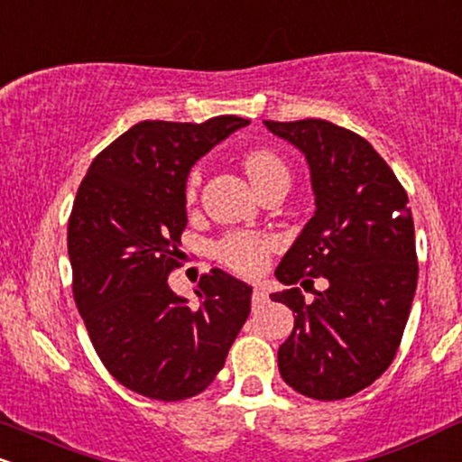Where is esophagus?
<instances>
[{
    "label": "esophagus",
    "mask_w": 462,
    "mask_h": 462,
    "mask_svg": "<svg viewBox=\"0 0 462 462\" xmlns=\"http://www.w3.org/2000/svg\"><path fill=\"white\" fill-rule=\"evenodd\" d=\"M266 299H269V294H266V288L264 286H254L252 303L254 305H263V303H266Z\"/></svg>",
    "instance_id": "esophagus-1"
}]
</instances>
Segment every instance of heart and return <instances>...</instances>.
I'll list each match as a JSON object with an SVG mask.
<instances>
[{
	"label": "heart",
	"mask_w": 462,
	"mask_h": 462,
	"mask_svg": "<svg viewBox=\"0 0 462 462\" xmlns=\"http://www.w3.org/2000/svg\"><path fill=\"white\" fill-rule=\"evenodd\" d=\"M243 168H245L249 180L258 191H264L273 182L288 180V168L273 150L254 148L243 157ZM199 187V170H193L187 176L185 196L193 199ZM277 241L273 236L260 235V232L236 230L227 232L213 245L215 258L230 271L241 275H258L269 263V255L275 252Z\"/></svg>",
	"instance_id": "heart-1"
}]
</instances>
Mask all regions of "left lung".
<instances>
[{
  "label": "left lung",
  "instance_id": "1",
  "mask_svg": "<svg viewBox=\"0 0 462 462\" xmlns=\"http://www.w3.org/2000/svg\"><path fill=\"white\" fill-rule=\"evenodd\" d=\"M294 143L312 174L316 213L275 275L294 327L277 351L282 379L314 400H342L390 368L402 340L415 286V227L404 187L357 133L320 118L264 120ZM325 276L305 302L300 289Z\"/></svg>",
  "mask_w": 462,
  "mask_h": 462
}]
</instances>
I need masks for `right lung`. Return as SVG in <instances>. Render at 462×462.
I'll return each mask as SVG.
<instances>
[{"label":"right lung","mask_w":462,"mask_h":462,"mask_svg":"<svg viewBox=\"0 0 462 462\" xmlns=\"http://www.w3.org/2000/svg\"><path fill=\"white\" fill-rule=\"evenodd\" d=\"M143 120L97 154L69 217L72 294L94 351L116 381L152 400L204 392L249 316L252 286L219 269L198 282V308L168 286L180 266L189 170L247 126Z\"/></svg>","instance_id":"obj_1"}]
</instances>
